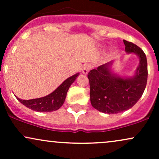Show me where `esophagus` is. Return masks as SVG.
I'll return each mask as SVG.
<instances>
[{
	"instance_id": "1",
	"label": "esophagus",
	"mask_w": 159,
	"mask_h": 159,
	"mask_svg": "<svg viewBox=\"0 0 159 159\" xmlns=\"http://www.w3.org/2000/svg\"><path fill=\"white\" fill-rule=\"evenodd\" d=\"M90 69H91V66L90 65L87 64V65L84 66V67L82 68V73L84 74V75H87L89 72H90Z\"/></svg>"
}]
</instances>
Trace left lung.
I'll return each instance as SVG.
<instances>
[{"instance_id":"8db88e82","label":"left lung","mask_w":159,"mask_h":159,"mask_svg":"<svg viewBox=\"0 0 159 159\" xmlns=\"http://www.w3.org/2000/svg\"><path fill=\"white\" fill-rule=\"evenodd\" d=\"M127 54H136L139 66L132 77L120 76L112 70L114 61L92 69L87 77L90 81V102L100 112L114 114L132 107L143 95L147 86V61L141 48L123 40Z\"/></svg>"}]
</instances>
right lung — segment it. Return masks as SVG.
Here are the masks:
<instances>
[{"instance_id":"add662e5","label":"right lung","mask_w":159,"mask_h":159,"mask_svg":"<svg viewBox=\"0 0 159 159\" xmlns=\"http://www.w3.org/2000/svg\"><path fill=\"white\" fill-rule=\"evenodd\" d=\"M79 73H76L66 79L55 90L44 97L29 100H22L17 96L16 97L25 106L33 111L38 112H52L57 111L63 105L69 87L75 81Z\"/></svg>"}]
</instances>
